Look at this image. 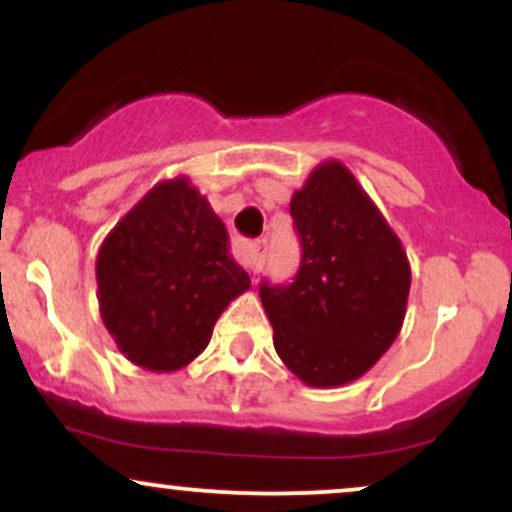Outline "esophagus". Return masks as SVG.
Masks as SVG:
<instances>
[{"instance_id": "34e87169", "label": "esophagus", "mask_w": 512, "mask_h": 512, "mask_svg": "<svg viewBox=\"0 0 512 512\" xmlns=\"http://www.w3.org/2000/svg\"><path fill=\"white\" fill-rule=\"evenodd\" d=\"M267 250H269L267 238L257 240V243L252 245V248H250V255H248V269H250V274H252V276H257V274L262 272L264 260H267Z\"/></svg>"}]
</instances>
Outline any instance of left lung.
<instances>
[{
  "label": "left lung",
  "instance_id": "1",
  "mask_svg": "<svg viewBox=\"0 0 512 512\" xmlns=\"http://www.w3.org/2000/svg\"><path fill=\"white\" fill-rule=\"evenodd\" d=\"M303 262L291 286H260L284 366L308 387L366 375L404 325L407 250L383 211L337 158L310 170L291 197Z\"/></svg>",
  "mask_w": 512,
  "mask_h": 512
}]
</instances>
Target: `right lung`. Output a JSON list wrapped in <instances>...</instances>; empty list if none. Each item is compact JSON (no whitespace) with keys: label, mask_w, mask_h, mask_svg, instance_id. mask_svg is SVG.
I'll return each mask as SVG.
<instances>
[{"label":"right lung","mask_w":512,"mask_h":512,"mask_svg":"<svg viewBox=\"0 0 512 512\" xmlns=\"http://www.w3.org/2000/svg\"><path fill=\"white\" fill-rule=\"evenodd\" d=\"M96 281L105 330L151 373L195 361L228 303L250 289L226 226L187 175L156 182L115 223L98 248Z\"/></svg>","instance_id":"add662e5"}]
</instances>
